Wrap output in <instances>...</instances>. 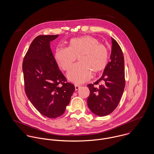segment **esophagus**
Returning a JSON list of instances; mask_svg holds the SVG:
<instances>
[{
	"mask_svg": "<svg viewBox=\"0 0 154 154\" xmlns=\"http://www.w3.org/2000/svg\"><path fill=\"white\" fill-rule=\"evenodd\" d=\"M80 87H80L79 85H75V90H76V91H78V90L80 88Z\"/></svg>",
	"mask_w": 154,
	"mask_h": 154,
	"instance_id": "obj_1",
	"label": "esophagus"
}]
</instances>
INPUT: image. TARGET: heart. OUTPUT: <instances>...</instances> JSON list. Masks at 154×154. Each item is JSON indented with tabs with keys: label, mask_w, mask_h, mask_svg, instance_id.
Wrapping results in <instances>:
<instances>
[{
	"label": "heart",
	"mask_w": 154,
	"mask_h": 154,
	"mask_svg": "<svg viewBox=\"0 0 154 154\" xmlns=\"http://www.w3.org/2000/svg\"><path fill=\"white\" fill-rule=\"evenodd\" d=\"M77 57L79 63L69 72L67 78L71 82L81 84L91 78L92 72L98 73L106 69L109 53L106 45L98 39L84 35L71 38L66 48L58 47L54 54L57 65L63 71H68Z\"/></svg>",
	"instance_id": "obj_1"
}]
</instances>
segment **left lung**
<instances>
[{
	"instance_id": "left-lung-1",
	"label": "left lung",
	"mask_w": 154,
	"mask_h": 154,
	"mask_svg": "<svg viewBox=\"0 0 154 154\" xmlns=\"http://www.w3.org/2000/svg\"><path fill=\"white\" fill-rule=\"evenodd\" d=\"M111 40L110 62L103 76L94 84L87 85L90 91L88 107L94 114L101 117L109 115L116 109L125 87L123 54L118 43L113 38ZM101 82L103 84L97 88L95 85Z\"/></svg>"
}]
</instances>
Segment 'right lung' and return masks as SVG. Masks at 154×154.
Wrapping results in <instances>:
<instances>
[{
    "instance_id": "right-lung-1",
    "label": "right lung",
    "mask_w": 154,
    "mask_h": 154,
    "mask_svg": "<svg viewBox=\"0 0 154 154\" xmlns=\"http://www.w3.org/2000/svg\"><path fill=\"white\" fill-rule=\"evenodd\" d=\"M58 35H38L23 58L22 70L25 94L42 115L51 119L62 116L75 89L59 70L50 42Z\"/></svg>"
}]
</instances>
